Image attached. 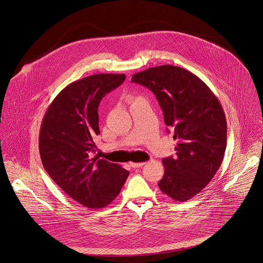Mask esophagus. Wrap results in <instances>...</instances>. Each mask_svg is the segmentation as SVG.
Returning <instances> with one entry per match:
<instances>
[{"instance_id": "obj_1", "label": "esophagus", "mask_w": 263, "mask_h": 263, "mask_svg": "<svg viewBox=\"0 0 263 263\" xmlns=\"http://www.w3.org/2000/svg\"><path fill=\"white\" fill-rule=\"evenodd\" d=\"M129 164H130V166L131 167H133V168H138V167H142L144 164H145V162H129Z\"/></svg>"}]
</instances>
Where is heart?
<instances>
[{
    "mask_svg": "<svg viewBox=\"0 0 263 263\" xmlns=\"http://www.w3.org/2000/svg\"><path fill=\"white\" fill-rule=\"evenodd\" d=\"M141 97H131L130 98V100L132 101V102H134V101H136V100H138V99H140Z\"/></svg>",
    "mask_w": 263,
    "mask_h": 263,
    "instance_id": "b5f03b06",
    "label": "heart"
}]
</instances>
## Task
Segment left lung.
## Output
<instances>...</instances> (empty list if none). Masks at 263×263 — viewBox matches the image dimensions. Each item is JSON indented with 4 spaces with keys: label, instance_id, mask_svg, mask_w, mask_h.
I'll use <instances>...</instances> for the list:
<instances>
[{
    "label": "left lung",
    "instance_id": "obj_1",
    "mask_svg": "<svg viewBox=\"0 0 263 263\" xmlns=\"http://www.w3.org/2000/svg\"><path fill=\"white\" fill-rule=\"evenodd\" d=\"M131 82L155 95L164 122L174 130L175 157L163 158L160 191L178 202L198 195L220 168L227 142V121L215 93L193 72L175 65L150 67ZM168 131V130H167Z\"/></svg>",
    "mask_w": 263,
    "mask_h": 263
}]
</instances>
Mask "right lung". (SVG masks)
Returning a JSON list of instances; mask_svg holds the SVG:
<instances>
[{"mask_svg": "<svg viewBox=\"0 0 263 263\" xmlns=\"http://www.w3.org/2000/svg\"><path fill=\"white\" fill-rule=\"evenodd\" d=\"M125 79L124 73H99L76 81L59 92L42 119L39 152L45 171L67 196L91 209L111 204L129 175L119 164L88 156L100 134L99 104Z\"/></svg>", "mask_w": 263, "mask_h": 263, "instance_id": "right-lung-1", "label": "right lung"}]
</instances>
